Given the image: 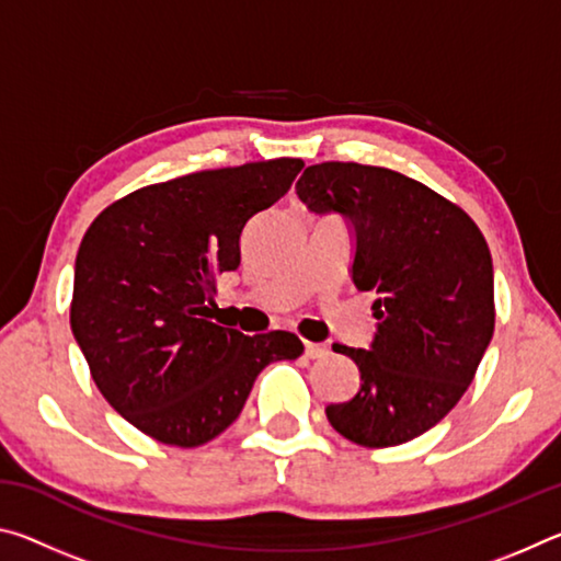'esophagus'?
Wrapping results in <instances>:
<instances>
[{
  "mask_svg": "<svg viewBox=\"0 0 561 561\" xmlns=\"http://www.w3.org/2000/svg\"><path fill=\"white\" fill-rule=\"evenodd\" d=\"M304 356L311 358V360H319V358H327L329 356V348L321 346V344H304Z\"/></svg>",
  "mask_w": 561,
  "mask_h": 561,
  "instance_id": "1",
  "label": "esophagus"
}]
</instances>
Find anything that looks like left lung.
Returning <instances> with one entry per match:
<instances>
[{"label":"left lung","instance_id":"obj_1","mask_svg":"<svg viewBox=\"0 0 561 561\" xmlns=\"http://www.w3.org/2000/svg\"><path fill=\"white\" fill-rule=\"evenodd\" d=\"M297 195L309 213L344 217L351 279L376 294L368 348L334 346L358 366L360 386L327 405L329 423L366 448L413 440L468 391L495 331L485 237L458 205L388 168L309 165Z\"/></svg>","mask_w":561,"mask_h":561}]
</instances>
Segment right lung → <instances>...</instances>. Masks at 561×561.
Returning <instances> with one entry per match:
<instances>
[{
	"mask_svg": "<svg viewBox=\"0 0 561 561\" xmlns=\"http://www.w3.org/2000/svg\"><path fill=\"white\" fill-rule=\"evenodd\" d=\"M304 163L277 158L140 187L83 234L71 331L103 398L150 438L195 448L242 413L264 366L301 356L289 331L215 324L217 277L240 267L254 215L287 195Z\"/></svg>",
	"mask_w": 561,
	"mask_h": 561,
	"instance_id": "add662e5",
	"label": "right lung"
}]
</instances>
